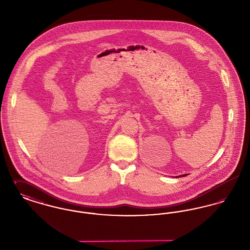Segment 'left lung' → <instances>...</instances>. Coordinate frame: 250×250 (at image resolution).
Returning a JSON list of instances; mask_svg holds the SVG:
<instances>
[{"mask_svg":"<svg viewBox=\"0 0 250 250\" xmlns=\"http://www.w3.org/2000/svg\"><path fill=\"white\" fill-rule=\"evenodd\" d=\"M188 174H184V175H180V176H176V178H179V177H183V176H187Z\"/></svg>","mask_w":250,"mask_h":250,"instance_id":"1","label":"left lung"}]
</instances>
